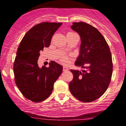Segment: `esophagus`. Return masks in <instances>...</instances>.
Wrapping results in <instances>:
<instances>
[{"label":"esophagus","instance_id":"34e87169","mask_svg":"<svg viewBox=\"0 0 126 126\" xmlns=\"http://www.w3.org/2000/svg\"><path fill=\"white\" fill-rule=\"evenodd\" d=\"M63 71H64V72H66V71H67L68 70H69V69H68L67 67H65V66H64V67H63Z\"/></svg>","mask_w":126,"mask_h":126}]
</instances>
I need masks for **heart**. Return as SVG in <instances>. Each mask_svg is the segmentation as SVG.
Segmentation results:
<instances>
[{"mask_svg": "<svg viewBox=\"0 0 126 126\" xmlns=\"http://www.w3.org/2000/svg\"><path fill=\"white\" fill-rule=\"evenodd\" d=\"M75 34V33L73 32H70L68 33L67 35L68 34ZM60 60H61V62H62V63H64V64H66V63L68 62V59L66 57V56H62Z\"/></svg>", "mask_w": 126, "mask_h": 126, "instance_id": "obj_1", "label": "heart"}]
</instances>
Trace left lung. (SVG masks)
<instances>
[{
    "label": "left lung",
    "mask_w": 126,
    "mask_h": 126,
    "mask_svg": "<svg viewBox=\"0 0 126 126\" xmlns=\"http://www.w3.org/2000/svg\"><path fill=\"white\" fill-rule=\"evenodd\" d=\"M71 28L80 35L81 44L75 65L86 70H70L73 79L69 90L78 100L90 102L100 98L109 86L112 72L108 45L96 28L85 22H73Z\"/></svg>",
    "instance_id": "1"
}]
</instances>
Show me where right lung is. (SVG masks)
I'll return each instance as SVG.
<instances>
[{"label":"right lung","instance_id":"1","mask_svg":"<svg viewBox=\"0 0 126 126\" xmlns=\"http://www.w3.org/2000/svg\"><path fill=\"white\" fill-rule=\"evenodd\" d=\"M62 23L43 22L26 33L19 46L14 64L17 87L26 98L34 102L46 100L51 95L53 85L63 71L54 61L49 67H39L40 51L50 46L52 36Z\"/></svg>","mask_w":126,"mask_h":126}]
</instances>
